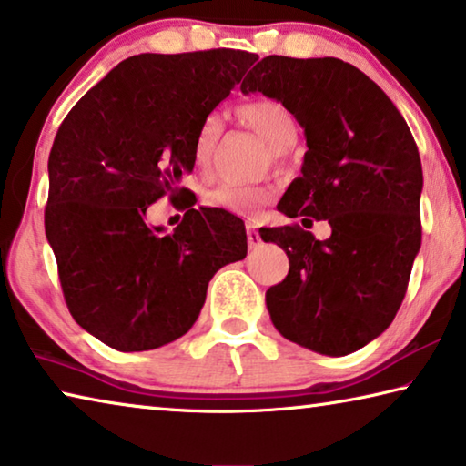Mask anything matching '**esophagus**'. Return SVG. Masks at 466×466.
<instances>
[{
  "mask_svg": "<svg viewBox=\"0 0 466 466\" xmlns=\"http://www.w3.org/2000/svg\"><path fill=\"white\" fill-rule=\"evenodd\" d=\"M248 243H249V248H258L262 243L260 233H258L256 225H248Z\"/></svg>",
  "mask_w": 466,
  "mask_h": 466,
  "instance_id": "1",
  "label": "esophagus"
}]
</instances>
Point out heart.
Here are the masks:
<instances>
[{
  "mask_svg": "<svg viewBox=\"0 0 466 466\" xmlns=\"http://www.w3.org/2000/svg\"><path fill=\"white\" fill-rule=\"evenodd\" d=\"M238 119L268 144L274 157H280V152L291 148L297 140V126L293 116L283 105L270 101V98H258V101L243 103L238 106ZM220 134H223V124H220L218 117L210 116L202 121L192 148V163L198 173H210ZM272 194L274 187L268 186V183H254V186H248V183H218L217 187L206 192L204 200L212 208H223L235 212V215L254 217L270 200Z\"/></svg>",
  "mask_w": 466,
  "mask_h": 466,
  "instance_id": "heart-1",
  "label": "heart"
}]
</instances>
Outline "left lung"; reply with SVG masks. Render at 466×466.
<instances>
[{"instance_id":"left-lung-1","label":"left lung","mask_w":466,"mask_h":466,"mask_svg":"<svg viewBox=\"0 0 466 466\" xmlns=\"http://www.w3.org/2000/svg\"><path fill=\"white\" fill-rule=\"evenodd\" d=\"M241 93L283 103L303 127L301 175L277 208L332 228L324 241L299 225L260 228L289 258L283 283L266 291L272 324L319 355L353 353L392 324L421 248L413 134L384 90L337 57L268 56Z\"/></svg>"}]
</instances>
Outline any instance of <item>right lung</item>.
I'll use <instances>...</instances> for the list:
<instances>
[{
    "mask_svg": "<svg viewBox=\"0 0 466 466\" xmlns=\"http://www.w3.org/2000/svg\"><path fill=\"white\" fill-rule=\"evenodd\" d=\"M256 59L235 49L127 57L59 126L45 233L72 318L111 349L134 353L183 337L217 270L246 258L243 220L194 208L179 181L194 169L202 121ZM163 195L188 208L173 234L146 223Z\"/></svg>",
    "mask_w": 466,
    "mask_h": 466,
    "instance_id": "right-lung-1",
    "label": "right lung"
}]
</instances>
